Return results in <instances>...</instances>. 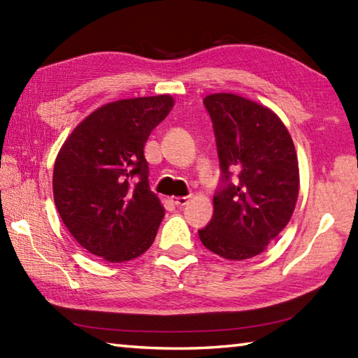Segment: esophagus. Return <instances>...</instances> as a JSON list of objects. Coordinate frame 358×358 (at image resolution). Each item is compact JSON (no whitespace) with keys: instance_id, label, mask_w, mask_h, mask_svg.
Masks as SVG:
<instances>
[{"instance_id":"34e87169","label":"esophagus","mask_w":358,"mask_h":358,"mask_svg":"<svg viewBox=\"0 0 358 358\" xmlns=\"http://www.w3.org/2000/svg\"><path fill=\"white\" fill-rule=\"evenodd\" d=\"M172 202L177 205V207H185V205L189 202V197H172Z\"/></svg>"}]
</instances>
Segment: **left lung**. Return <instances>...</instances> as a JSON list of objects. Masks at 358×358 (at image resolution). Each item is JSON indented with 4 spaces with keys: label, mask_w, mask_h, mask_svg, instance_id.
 I'll use <instances>...</instances> for the list:
<instances>
[{
    "label": "left lung",
    "mask_w": 358,
    "mask_h": 358,
    "mask_svg": "<svg viewBox=\"0 0 358 358\" xmlns=\"http://www.w3.org/2000/svg\"><path fill=\"white\" fill-rule=\"evenodd\" d=\"M213 121L221 186L202 245L229 260L262 252L287 226L299 197V159L275 112L232 93L203 99Z\"/></svg>",
    "instance_id": "left-lung-1"
}]
</instances>
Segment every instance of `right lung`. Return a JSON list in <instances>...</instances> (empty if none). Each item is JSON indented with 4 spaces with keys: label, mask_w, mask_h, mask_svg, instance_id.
I'll use <instances>...</instances> for the list:
<instances>
[{
    "label": "right lung",
    "mask_w": 358,
    "mask_h": 358,
    "mask_svg": "<svg viewBox=\"0 0 358 358\" xmlns=\"http://www.w3.org/2000/svg\"><path fill=\"white\" fill-rule=\"evenodd\" d=\"M173 107L169 94L120 99L88 115L53 167V199L77 243L107 262L148 250L164 217L143 147Z\"/></svg>",
    "instance_id": "add662e5"
}]
</instances>
